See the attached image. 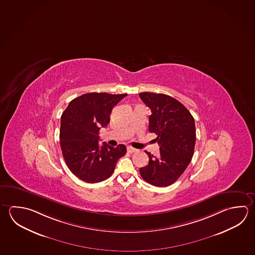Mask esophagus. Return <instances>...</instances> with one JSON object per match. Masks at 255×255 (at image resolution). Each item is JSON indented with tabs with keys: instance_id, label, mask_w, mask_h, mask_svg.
<instances>
[{
	"instance_id": "1",
	"label": "esophagus",
	"mask_w": 255,
	"mask_h": 255,
	"mask_svg": "<svg viewBox=\"0 0 255 255\" xmlns=\"http://www.w3.org/2000/svg\"><path fill=\"white\" fill-rule=\"evenodd\" d=\"M127 150H128V153H134V152H136L137 150L135 148H133V147H131V146H128V148H127Z\"/></svg>"
}]
</instances>
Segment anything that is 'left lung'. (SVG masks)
I'll list each match as a JSON object with an SVG mask.
<instances>
[{
  "label": "left lung",
  "mask_w": 255,
  "mask_h": 255,
  "mask_svg": "<svg viewBox=\"0 0 255 255\" xmlns=\"http://www.w3.org/2000/svg\"><path fill=\"white\" fill-rule=\"evenodd\" d=\"M139 97L151 109L149 131L156 134L157 156L148 152L149 162L140 168L144 181L156 187L174 183L185 171L194 153L195 121L176 99L162 93H141Z\"/></svg>",
  "instance_id": "8db88e82"
}]
</instances>
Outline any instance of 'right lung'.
Returning <instances> with one entry per match:
<instances>
[{"instance_id": "right-lung-1", "label": "right lung", "mask_w": 255, "mask_h": 255, "mask_svg": "<svg viewBox=\"0 0 255 255\" xmlns=\"http://www.w3.org/2000/svg\"><path fill=\"white\" fill-rule=\"evenodd\" d=\"M128 94L86 93L75 98L61 116L60 145L70 171L82 181L96 183L111 176L127 147L99 144V132L111 121L113 107Z\"/></svg>"}]
</instances>
